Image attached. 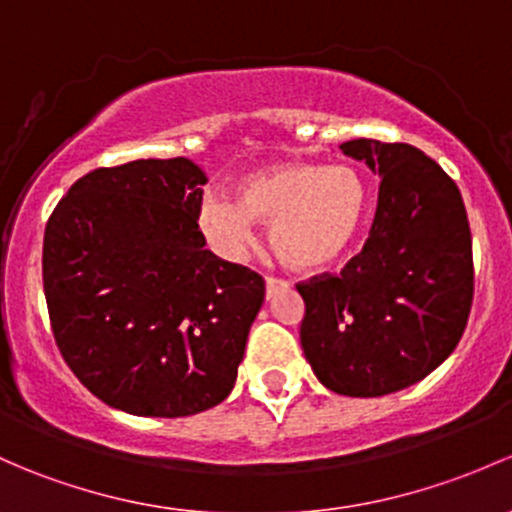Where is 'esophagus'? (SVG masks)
Segmentation results:
<instances>
[{
	"instance_id": "esophagus-1",
	"label": "esophagus",
	"mask_w": 512,
	"mask_h": 512,
	"mask_svg": "<svg viewBox=\"0 0 512 512\" xmlns=\"http://www.w3.org/2000/svg\"><path fill=\"white\" fill-rule=\"evenodd\" d=\"M265 284H267V299H270L272 294H277L279 289H287L289 287V284L284 282V279H277V277H267Z\"/></svg>"
}]
</instances>
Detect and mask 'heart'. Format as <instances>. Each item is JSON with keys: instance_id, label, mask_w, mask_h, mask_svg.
<instances>
[{"instance_id": "obj_1", "label": "heart", "mask_w": 512, "mask_h": 512, "mask_svg": "<svg viewBox=\"0 0 512 512\" xmlns=\"http://www.w3.org/2000/svg\"><path fill=\"white\" fill-rule=\"evenodd\" d=\"M365 184L348 164H274L240 181L238 198L211 193L201 228L215 245L238 250L255 223H270V245L282 265L324 270L346 255L365 218Z\"/></svg>"}]
</instances>
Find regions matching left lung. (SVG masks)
<instances>
[{
    "mask_svg": "<svg viewBox=\"0 0 512 512\" xmlns=\"http://www.w3.org/2000/svg\"><path fill=\"white\" fill-rule=\"evenodd\" d=\"M341 152L380 176L378 208L363 252L341 274L297 284L299 336L321 385L380 397L454 353L473 299L471 228L459 188L417 147L351 139Z\"/></svg>",
    "mask_w": 512,
    "mask_h": 512,
    "instance_id": "8db88e82",
    "label": "left lung"
}]
</instances>
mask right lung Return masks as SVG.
Here are the masks:
<instances>
[{
  "instance_id": "obj_1",
  "label": "right lung",
  "mask_w": 512,
  "mask_h": 512,
  "mask_svg": "<svg viewBox=\"0 0 512 512\" xmlns=\"http://www.w3.org/2000/svg\"><path fill=\"white\" fill-rule=\"evenodd\" d=\"M206 171L137 159L68 188L43 235V292L63 360L105 405L188 417L235 387L265 279L198 230Z\"/></svg>"
}]
</instances>
